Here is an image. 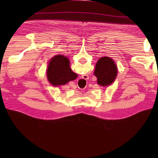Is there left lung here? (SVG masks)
<instances>
[{"label": "left lung", "mask_w": 158, "mask_h": 158, "mask_svg": "<svg viewBox=\"0 0 158 158\" xmlns=\"http://www.w3.org/2000/svg\"><path fill=\"white\" fill-rule=\"evenodd\" d=\"M117 69L113 60L109 57H102L97 62L94 75L99 85L107 86L111 84L116 78Z\"/></svg>", "instance_id": "obj_1"}]
</instances>
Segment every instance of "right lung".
I'll list each match as a JSON object with an SVG mask.
<instances>
[{"label": "right lung", "mask_w": 158, "mask_h": 158, "mask_svg": "<svg viewBox=\"0 0 158 158\" xmlns=\"http://www.w3.org/2000/svg\"><path fill=\"white\" fill-rule=\"evenodd\" d=\"M47 75L50 83L54 86L64 85L77 77L70 68L69 59L61 55L54 56L50 60Z\"/></svg>", "instance_id": "1"}]
</instances>
